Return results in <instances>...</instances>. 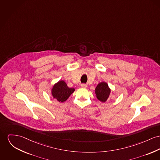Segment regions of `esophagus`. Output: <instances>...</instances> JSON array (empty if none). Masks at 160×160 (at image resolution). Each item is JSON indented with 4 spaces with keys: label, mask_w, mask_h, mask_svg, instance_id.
I'll use <instances>...</instances> for the list:
<instances>
[{
    "label": "esophagus",
    "mask_w": 160,
    "mask_h": 160,
    "mask_svg": "<svg viewBox=\"0 0 160 160\" xmlns=\"http://www.w3.org/2000/svg\"><path fill=\"white\" fill-rule=\"evenodd\" d=\"M81 87L82 88H86L87 87V85H86V84H81Z\"/></svg>",
    "instance_id": "esophagus-1"
}]
</instances>
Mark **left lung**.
I'll list each match as a JSON object with an SVG mask.
<instances>
[{"label": "left lung", "mask_w": 160, "mask_h": 160, "mask_svg": "<svg viewBox=\"0 0 160 160\" xmlns=\"http://www.w3.org/2000/svg\"><path fill=\"white\" fill-rule=\"evenodd\" d=\"M95 93L97 99L102 102H105L110 95L111 89L106 82L99 83L95 88Z\"/></svg>", "instance_id": "1"}]
</instances>
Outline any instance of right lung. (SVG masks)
Wrapping results in <instances>:
<instances>
[{"label": "right lung", "mask_w": 160, "mask_h": 160, "mask_svg": "<svg viewBox=\"0 0 160 160\" xmlns=\"http://www.w3.org/2000/svg\"><path fill=\"white\" fill-rule=\"evenodd\" d=\"M75 90V88H69L64 81L60 80L54 84L50 91L53 98L59 102H63L68 99Z\"/></svg>", "instance_id": "1"}]
</instances>
